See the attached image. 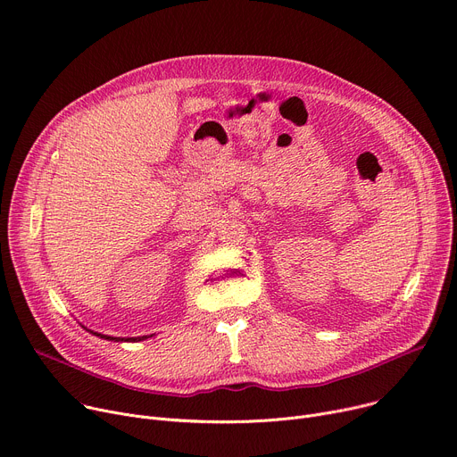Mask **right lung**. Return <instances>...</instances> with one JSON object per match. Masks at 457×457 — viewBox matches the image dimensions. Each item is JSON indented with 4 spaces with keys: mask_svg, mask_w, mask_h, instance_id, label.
Returning a JSON list of instances; mask_svg holds the SVG:
<instances>
[{
    "mask_svg": "<svg viewBox=\"0 0 457 457\" xmlns=\"http://www.w3.org/2000/svg\"><path fill=\"white\" fill-rule=\"evenodd\" d=\"M95 336H100L102 339H109V341H144L147 337H133V339H120V337H109V336H102V334H96V331H93Z\"/></svg>",
    "mask_w": 457,
    "mask_h": 457,
    "instance_id": "1",
    "label": "right lung"
}]
</instances>
